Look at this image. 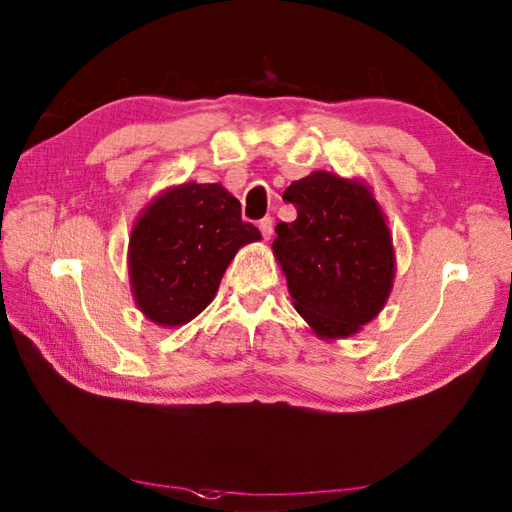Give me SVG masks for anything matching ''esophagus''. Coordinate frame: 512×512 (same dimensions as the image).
Segmentation results:
<instances>
[{
    "label": "esophagus",
    "instance_id": "1",
    "mask_svg": "<svg viewBox=\"0 0 512 512\" xmlns=\"http://www.w3.org/2000/svg\"><path fill=\"white\" fill-rule=\"evenodd\" d=\"M273 217H264V220H259V231H262L264 239H270V235H273Z\"/></svg>",
    "mask_w": 512,
    "mask_h": 512
}]
</instances>
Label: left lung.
I'll return each mask as SVG.
<instances>
[{"instance_id":"obj_1","label":"left lung","mask_w":512,"mask_h":512,"mask_svg":"<svg viewBox=\"0 0 512 512\" xmlns=\"http://www.w3.org/2000/svg\"><path fill=\"white\" fill-rule=\"evenodd\" d=\"M284 200L297 220L279 222L273 253L295 310L321 339H345L383 310L394 284V246L365 182L312 171Z\"/></svg>"}]
</instances>
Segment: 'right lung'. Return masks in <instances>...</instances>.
Instances as JSON below:
<instances>
[{
    "label": "right lung",
    "instance_id": "obj_1",
    "mask_svg": "<svg viewBox=\"0 0 512 512\" xmlns=\"http://www.w3.org/2000/svg\"><path fill=\"white\" fill-rule=\"evenodd\" d=\"M262 239L222 184L184 182L140 213L129 237V279L140 312L176 328L213 301L228 264Z\"/></svg>",
    "mask_w": 512,
    "mask_h": 512
}]
</instances>
